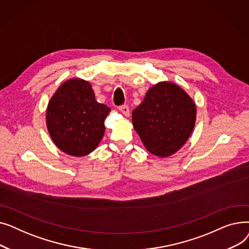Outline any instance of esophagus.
<instances>
[{"instance_id": "1", "label": "esophagus", "mask_w": 249, "mask_h": 249, "mask_svg": "<svg viewBox=\"0 0 249 249\" xmlns=\"http://www.w3.org/2000/svg\"><path fill=\"white\" fill-rule=\"evenodd\" d=\"M118 109H119V111L121 113H123L125 116H129L130 112H129V107L127 106V105H122V106H120Z\"/></svg>"}]
</instances>
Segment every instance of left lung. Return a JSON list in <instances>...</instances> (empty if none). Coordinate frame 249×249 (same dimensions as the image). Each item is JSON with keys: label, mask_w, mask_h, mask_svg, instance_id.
<instances>
[{"label": "left lung", "mask_w": 249, "mask_h": 249, "mask_svg": "<svg viewBox=\"0 0 249 249\" xmlns=\"http://www.w3.org/2000/svg\"><path fill=\"white\" fill-rule=\"evenodd\" d=\"M196 113V105L184 89L162 82L147 90L144 100L132 112V123L145 148L165 158L187 142Z\"/></svg>", "instance_id": "obj_1"}]
</instances>
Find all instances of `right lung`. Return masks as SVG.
Returning <instances> with one entry per match:
<instances>
[{
    "mask_svg": "<svg viewBox=\"0 0 249 249\" xmlns=\"http://www.w3.org/2000/svg\"><path fill=\"white\" fill-rule=\"evenodd\" d=\"M110 112L96 101L89 83L72 78L52 96L46 111V125L54 144L72 156L94 151L105 133L104 121Z\"/></svg>",
    "mask_w": 249,
    "mask_h": 249,
    "instance_id": "obj_1",
    "label": "right lung"
}]
</instances>
